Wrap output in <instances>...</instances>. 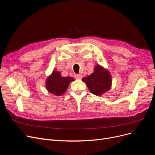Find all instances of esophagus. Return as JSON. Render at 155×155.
Masks as SVG:
<instances>
[{"label":"esophagus","mask_w":155,"mask_h":155,"mask_svg":"<svg viewBox=\"0 0 155 155\" xmlns=\"http://www.w3.org/2000/svg\"><path fill=\"white\" fill-rule=\"evenodd\" d=\"M74 77L76 79H81L82 78V75H80V74H75L74 75Z\"/></svg>","instance_id":"1"}]
</instances>
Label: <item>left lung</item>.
<instances>
[{
  "label": "left lung",
  "mask_w": 155,
  "mask_h": 155,
  "mask_svg": "<svg viewBox=\"0 0 155 155\" xmlns=\"http://www.w3.org/2000/svg\"><path fill=\"white\" fill-rule=\"evenodd\" d=\"M94 70L90 75L83 78L82 81L86 84L91 93L101 96L111 88V75L107 69L99 64L95 65Z\"/></svg>",
  "instance_id": "obj_1"
}]
</instances>
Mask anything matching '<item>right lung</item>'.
<instances>
[{"instance_id":"right-lung-1","label":"right lung","mask_w":155,"mask_h":155,"mask_svg":"<svg viewBox=\"0 0 155 155\" xmlns=\"http://www.w3.org/2000/svg\"><path fill=\"white\" fill-rule=\"evenodd\" d=\"M73 81H75L73 78L62 77L60 71L53 70L46 78V90L54 95L60 96L66 92L70 82Z\"/></svg>"}]
</instances>
